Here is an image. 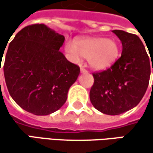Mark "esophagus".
Segmentation results:
<instances>
[{
	"mask_svg": "<svg viewBox=\"0 0 153 153\" xmlns=\"http://www.w3.org/2000/svg\"><path fill=\"white\" fill-rule=\"evenodd\" d=\"M80 73H81V74H87V73H88V71H87L86 69H84V68H82V67H81V68H80Z\"/></svg>",
	"mask_w": 153,
	"mask_h": 153,
	"instance_id": "esophagus-1",
	"label": "esophagus"
}]
</instances>
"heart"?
Here are the masks:
<instances>
[{"label":"heart","instance_id":"obj_1","mask_svg":"<svg viewBox=\"0 0 153 153\" xmlns=\"http://www.w3.org/2000/svg\"><path fill=\"white\" fill-rule=\"evenodd\" d=\"M65 52L74 63L79 64L86 57L89 66L96 71H105L114 65L120 56V46L115 39L84 37L76 42H68Z\"/></svg>","mask_w":153,"mask_h":153}]
</instances>
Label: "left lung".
Segmentation results:
<instances>
[{"label":"left lung","mask_w":153,"mask_h":153,"mask_svg":"<svg viewBox=\"0 0 153 153\" xmlns=\"http://www.w3.org/2000/svg\"><path fill=\"white\" fill-rule=\"evenodd\" d=\"M112 33L121 42V56L109 69L93 74L89 97L99 111L119 115L137 106L144 96L153 72V53L149 51L150 58L137 35L122 30Z\"/></svg>","instance_id":"obj_1"}]
</instances>
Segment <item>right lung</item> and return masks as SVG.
Masks as SVG:
<instances>
[{
  "instance_id": "right-lung-1",
  "label": "right lung",
  "mask_w": 153,
  "mask_h": 153,
  "mask_svg": "<svg viewBox=\"0 0 153 153\" xmlns=\"http://www.w3.org/2000/svg\"><path fill=\"white\" fill-rule=\"evenodd\" d=\"M64 42V35L36 24L23 28L10 43L3 65L5 81L13 100L26 111L48 115L65 103L79 67L59 51Z\"/></svg>"
}]
</instances>
